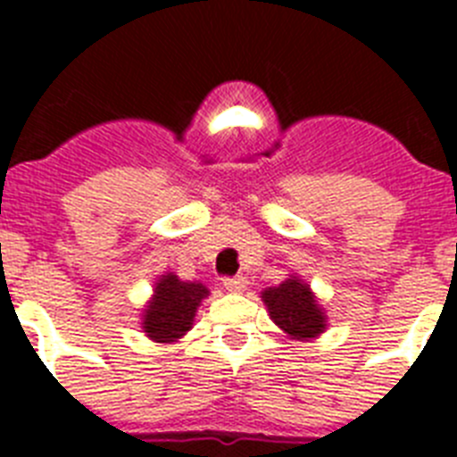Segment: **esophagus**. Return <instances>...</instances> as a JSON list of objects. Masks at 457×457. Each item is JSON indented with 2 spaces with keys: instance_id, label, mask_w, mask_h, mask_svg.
<instances>
[{
  "instance_id": "esophagus-1",
  "label": "esophagus",
  "mask_w": 457,
  "mask_h": 457,
  "mask_svg": "<svg viewBox=\"0 0 457 457\" xmlns=\"http://www.w3.org/2000/svg\"><path fill=\"white\" fill-rule=\"evenodd\" d=\"M224 288L228 290V293H242V290L247 288V278L245 277L224 278Z\"/></svg>"
}]
</instances>
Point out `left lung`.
<instances>
[{"label":"left lung","instance_id":"obj_1","mask_svg":"<svg viewBox=\"0 0 457 457\" xmlns=\"http://www.w3.org/2000/svg\"><path fill=\"white\" fill-rule=\"evenodd\" d=\"M261 300L274 325L293 341H313L327 329L325 309L304 278L290 274L278 286L265 288Z\"/></svg>","mask_w":457,"mask_h":457}]
</instances>
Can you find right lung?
I'll return each instance as SVG.
<instances>
[{
	"mask_svg": "<svg viewBox=\"0 0 457 457\" xmlns=\"http://www.w3.org/2000/svg\"><path fill=\"white\" fill-rule=\"evenodd\" d=\"M208 295V286L201 281H183L176 272L160 274L141 313V329L153 343H176L192 329Z\"/></svg>",
	"mask_w": 457,
	"mask_h": 457,
	"instance_id": "1",
	"label": "right lung"
}]
</instances>
